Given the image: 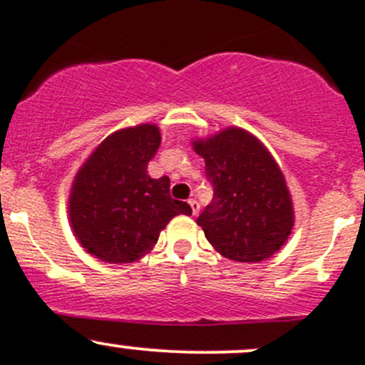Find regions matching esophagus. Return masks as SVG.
<instances>
[{
    "instance_id": "obj_1",
    "label": "esophagus",
    "mask_w": 365,
    "mask_h": 365,
    "mask_svg": "<svg viewBox=\"0 0 365 365\" xmlns=\"http://www.w3.org/2000/svg\"><path fill=\"white\" fill-rule=\"evenodd\" d=\"M189 205H190V208H192V215H197L199 213V202L195 201V199H189Z\"/></svg>"
}]
</instances>
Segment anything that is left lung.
<instances>
[{"label": "left lung", "mask_w": 365, "mask_h": 365, "mask_svg": "<svg viewBox=\"0 0 365 365\" xmlns=\"http://www.w3.org/2000/svg\"><path fill=\"white\" fill-rule=\"evenodd\" d=\"M213 183V201L197 225L225 259L262 262L292 234L294 202L285 176L266 145L232 125L192 140Z\"/></svg>", "instance_id": "left-lung-1"}]
</instances>
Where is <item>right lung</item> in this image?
Instances as JSON below:
<instances>
[{
    "label": "right lung",
    "instance_id": "obj_1",
    "mask_svg": "<svg viewBox=\"0 0 365 365\" xmlns=\"http://www.w3.org/2000/svg\"><path fill=\"white\" fill-rule=\"evenodd\" d=\"M160 147L155 124L118 129L101 141L73 178L68 217L82 248L108 264L136 262L150 253L187 202L170 195V178L147 168Z\"/></svg>",
    "mask_w": 365,
    "mask_h": 365
}]
</instances>
